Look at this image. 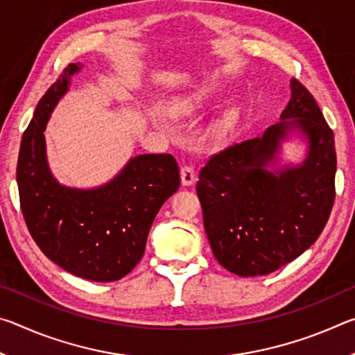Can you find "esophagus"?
<instances>
[{
    "label": "esophagus",
    "instance_id": "1",
    "mask_svg": "<svg viewBox=\"0 0 355 355\" xmlns=\"http://www.w3.org/2000/svg\"><path fill=\"white\" fill-rule=\"evenodd\" d=\"M180 175H182L183 186H191L196 182V171L192 166H183L182 171H180Z\"/></svg>",
    "mask_w": 355,
    "mask_h": 355
}]
</instances>
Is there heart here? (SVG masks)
I'll use <instances>...</instances> for the list:
<instances>
[{"label": "heart", "instance_id": "obj_1", "mask_svg": "<svg viewBox=\"0 0 355 355\" xmlns=\"http://www.w3.org/2000/svg\"><path fill=\"white\" fill-rule=\"evenodd\" d=\"M205 101H207L205 91H196V92L186 94L175 101V105H173V111H175V114H178V116H192V114H196L200 110ZM236 125H238V111L236 110L227 111L224 116L216 120L211 130H209V136H211V139L216 142H224L233 135Z\"/></svg>", "mask_w": 355, "mask_h": 355}]
</instances>
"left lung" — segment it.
I'll return each mask as SVG.
<instances>
[{"label":"left lung","instance_id":"obj_1","mask_svg":"<svg viewBox=\"0 0 355 355\" xmlns=\"http://www.w3.org/2000/svg\"><path fill=\"white\" fill-rule=\"evenodd\" d=\"M280 119L260 137L209 156L199 173L196 189L209 245L216 260L239 277L271 274L296 260L321 235L334 207V131L296 78ZM291 129L308 137V158L299 168L268 173Z\"/></svg>","mask_w":355,"mask_h":355}]
</instances>
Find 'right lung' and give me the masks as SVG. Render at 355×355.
I'll return each mask as SVG.
<instances>
[{"label":"right lung","mask_w":355,"mask_h":355,"mask_svg":"<svg viewBox=\"0 0 355 355\" xmlns=\"http://www.w3.org/2000/svg\"><path fill=\"white\" fill-rule=\"evenodd\" d=\"M78 70L76 64L64 69L23 133L17 163L20 207L35 244L53 263L81 279L114 282L141 261L156 214L178 189L180 171L169 153L139 155L100 188L59 184L48 169L44 131Z\"/></svg>","instance_id":"add662e5"}]
</instances>
